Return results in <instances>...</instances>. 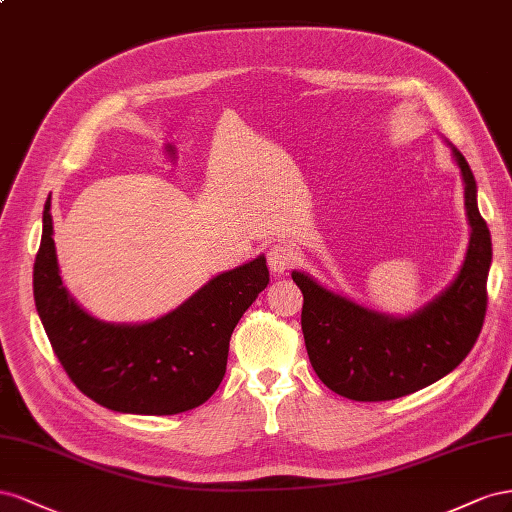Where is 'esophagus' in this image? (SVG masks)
<instances>
[{
    "label": "esophagus",
    "instance_id": "1",
    "mask_svg": "<svg viewBox=\"0 0 512 512\" xmlns=\"http://www.w3.org/2000/svg\"><path fill=\"white\" fill-rule=\"evenodd\" d=\"M268 266L274 274H285L294 266V251L287 244H272L268 248Z\"/></svg>",
    "mask_w": 512,
    "mask_h": 512
}]
</instances>
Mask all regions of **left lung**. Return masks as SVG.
<instances>
[{
    "mask_svg": "<svg viewBox=\"0 0 512 512\" xmlns=\"http://www.w3.org/2000/svg\"><path fill=\"white\" fill-rule=\"evenodd\" d=\"M465 182L472 225L465 264L444 294L412 317L394 319L364 309L317 285L302 272V332L317 377L352 401H392L457 369L472 352L487 315L491 233L478 212L476 180L465 156L452 148Z\"/></svg>",
    "mask_w": 512,
    "mask_h": 512,
    "instance_id": "8db88e82",
    "label": "left lung"
}]
</instances>
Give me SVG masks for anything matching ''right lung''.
<instances>
[{
    "label": "right lung",
    "instance_id": "right-lung-1",
    "mask_svg": "<svg viewBox=\"0 0 512 512\" xmlns=\"http://www.w3.org/2000/svg\"><path fill=\"white\" fill-rule=\"evenodd\" d=\"M49 208L47 201L34 300L70 382L122 414L171 416L206 403L225 377L233 328L270 283L266 259L218 274L180 309L150 324H105L87 315L62 285Z\"/></svg>",
    "mask_w": 512,
    "mask_h": 512
}]
</instances>
